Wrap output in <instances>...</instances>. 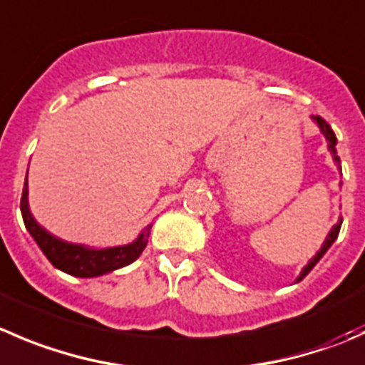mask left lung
Here are the masks:
<instances>
[{
	"mask_svg": "<svg viewBox=\"0 0 365 365\" xmlns=\"http://www.w3.org/2000/svg\"><path fill=\"white\" fill-rule=\"evenodd\" d=\"M312 119H314V123H316V125L319 126L321 132H323L324 139H327V143H328V151H330L331 157H334V162H335V164H337V168L341 169V158H339V155H337V148H335V146H337V137H335L334 130H331V126L328 125V123L324 121L323 118H319V115H312ZM341 225H342V217L339 219L337 225H335L334 228L330 230V233H328L327 239H324V242H323V246H321V250L317 251V253L314 255L312 260H309V264H307L305 267H303V271L299 272V277L296 278V282H302L303 278H305L307 274H309V272L312 271L314 265H316L317 262H319L321 258H323V255L327 253L328 250H330V246H331V244L335 242V239H337L339 232H341Z\"/></svg>",
	"mask_w": 365,
	"mask_h": 365,
	"instance_id": "left-lung-1",
	"label": "left lung"
}]
</instances>
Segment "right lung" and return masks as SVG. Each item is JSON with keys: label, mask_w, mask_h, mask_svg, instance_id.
Segmentation results:
<instances>
[{"label": "right lung", "mask_w": 365, "mask_h": 365, "mask_svg": "<svg viewBox=\"0 0 365 365\" xmlns=\"http://www.w3.org/2000/svg\"><path fill=\"white\" fill-rule=\"evenodd\" d=\"M21 214H23L24 226L30 232V235L34 237L37 246L42 250V253L46 255V258L56 269L78 278L101 277V274H107V272H112L115 269H121L135 262L144 251V247H146L151 230V225L146 226L133 242L125 244V246L101 247V250H98V247H88L83 246V244L67 242V240L51 235L48 230L42 228L35 221V217L30 212V205H28L26 180H24L23 196H21Z\"/></svg>", "instance_id": "1"}]
</instances>
